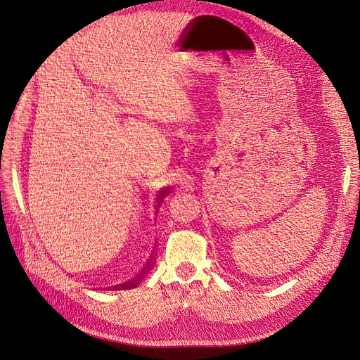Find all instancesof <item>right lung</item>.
Masks as SVG:
<instances>
[{"mask_svg": "<svg viewBox=\"0 0 360 360\" xmlns=\"http://www.w3.org/2000/svg\"><path fill=\"white\" fill-rule=\"evenodd\" d=\"M165 195H167V191H162L160 193H159V197H158V205L160 207V202L163 201V198H165ZM150 270V264L143 270V274L141 275H138L135 279H132V281H129V282H124V284H122V285H117L115 288H122V290H130V288H135L139 282H141V279L144 278V275L147 274V271Z\"/></svg>", "mask_w": 360, "mask_h": 360, "instance_id": "add662e5", "label": "right lung"}]
</instances>
